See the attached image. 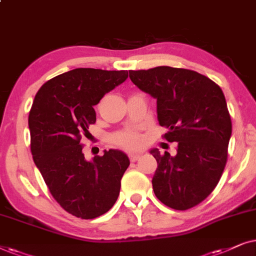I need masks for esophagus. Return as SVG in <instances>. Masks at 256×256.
<instances>
[{
	"label": "esophagus",
	"mask_w": 256,
	"mask_h": 256,
	"mask_svg": "<svg viewBox=\"0 0 256 256\" xmlns=\"http://www.w3.org/2000/svg\"><path fill=\"white\" fill-rule=\"evenodd\" d=\"M128 158H130L132 162H137L139 158H140V156L136 154V153H130V154H128Z\"/></svg>",
	"instance_id": "1"
}]
</instances>
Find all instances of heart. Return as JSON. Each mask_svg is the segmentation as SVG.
I'll return each instance as SVG.
<instances>
[{
    "label": "heart",
    "instance_id": "1",
    "mask_svg": "<svg viewBox=\"0 0 256 256\" xmlns=\"http://www.w3.org/2000/svg\"><path fill=\"white\" fill-rule=\"evenodd\" d=\"M114 140L116 144H118L119 146H122V148H131V150L140 148L142 145L140 136H139L137 132L132 130L122 131V132H119L117 134H114Z\"/></svg>",
    "mask_w": 256,
    "mask_h": 256
}]
</instances>
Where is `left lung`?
Returning a JSON list of instances; mask_svg holds the SVG:
<instances>
[{"label":"left lung","mask_w":256,"mask_h":256,"mask_svg":"<svg viewBox=\"0 0 256 256\" xmlns=\"http://www.w3.org/2000/svg\"><path fill=\"white\" fill-rule=\"evenodd\" d=\"M132 83L156 100L164 138L176 154L150 153L158 164L152 186L164 205L185 210L205 200L219 182L232 136L230 116L219 85L193 70L156 66L128 71Z\"/></svg>","instance_id":"1"}]
</instances>
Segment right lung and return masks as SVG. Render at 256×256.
<instances>
[{
    "mask_svg": "<svg viewBox=\"0 0 256 256\" xmlns=\"http://www.w3.org/2000/svg\"><path fill=\"white\" fill-rule=\"evenodd\" d=\"M128 77V71L78 68L42 85L29 114L34 162L51 196L82 219H94L117 202L122 176L130 165L119 150L84 158L82 136L96 122L94 106Z\"/></svg>",
    "mask_w": 256,
    "mask_h": 256,
    "instance_id": "obj_1",
    "label": "right lung"
}]
</instances>
